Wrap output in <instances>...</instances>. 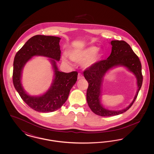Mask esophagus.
<instances>
[{
  "mask_svg": "<svg viewBox=\"0 0 154 154\" xmlns=\"http://www.w3.org/2000/svg\"><path fill=\"white\" fill-rule=\"evenodd\" d=\"M83 78H84V76L82 74L80 73L78 74V80H80V79H82Z\"/></svg>",
  "mask_w": 154,
  "mask_h": 154,
  "instance_id": "obj_1",
  "label": "esophagus"
}]
</instances>
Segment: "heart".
<instances>
[{"label": "heart", "instance_id": "b5f03b06", "mask_svg": "<svg viewBox=\"0 0 154 154\" xmlns=\"http://www.w3.org/2000/svg\"><path fill=\"white\" fill-rule=\"evenodd\" d=\"M101 53L99 49L95 46H91L82 50H76L69 53V58L74 62H80L84 60L82 66L88 68L96 64L101 58ZM63 61L69 63L66 58H63Z\"/></svg>", "mask_w": 154, "mask_h": 154}]
</instances>
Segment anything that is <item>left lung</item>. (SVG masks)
Instances as JSON below:
<instances>
[{
	"mask_svg": "<svg viewBox=\"0 0 154 154\" xmlns=\"http://www.w3.org/2000/svg\"><path fill=\"white\" fill-rule=\"evenodd\" d=\"M111 44V53L107 59L97 62L83 73L88 82L87 92L88 106L95 114L102 117L117 116L129 110L136 99L143 83L141 64L131 46L123 40H112ZM118 66H124L136 75L138 91L132 102L126 108L118 111L108 110L103 108L100 103L101 83L105 74L111 68Z\"/></svg>",
	"mask_w": 154,
	"mask_h": 154,
	"instance_id": "8db88e82",
	"label": "left lung"
}]
</instances>
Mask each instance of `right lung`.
<instances>
[{"label": "right lung", "mask_w": 154, "mask_h": 154, "mask_svg": "<svg viewBox=\"0 0 154 154\" xmlns=\"http://www.w3.org/2000/svg\"><path fill=\"white\" fill-rule=\"evenodd\" d=\"M58 37L36 35L29 38L17 52L13 63V81L15 89L23 102L38 112H50L60 109L66 102L70 89L77 80L78 73L59 71L56 61L60 58ZM34 56H43L51 60L54 70V79L50 89L43 96L28 95L22 87L21 74L23 66Z\"/></svg>", "instance_id": "obj_1"}]
</instances>
